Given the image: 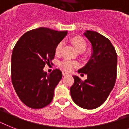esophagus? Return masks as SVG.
<instances>
[{
	"instance_id": "34e87169",
	"label": "esophagus",
	"mask_w": 129,
	"mask_h": 129,
	"mask_svg": "<svg viewBox=\"0 0 129 129\" xmlns=\"http://www.w3.org/2000/svg\"><path fill=\"white\" fill-rule=\"evenodd\" d=\"M62 74L63 76H66L67 75H69V74L68 73H67L66 72H65V71H62Z\"/></svg>"
}]
</instances>
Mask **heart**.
<instances>
[{
  "mask_svg": "<svg viewBox=\"0 0 129 129\" xmlns=\"http://www.w3.org/2000/svg\"><path fill=\"white\" fill-rule=\"evenodd\" d=\"M71 41H72V44L74 45V46L75 47V48L78 51H83L85 50L86 47V43L83 38H82L81 37H74L72 38ZM63 45V42H60L57 45L56 48H55V53L57 54H59L61 52ZM61 65L65 70L70 71L74 67L77 66L78 63H77V62H75L73 61L65 60L61 62Z\"/></svg>",
  "mask_w": 129,
  "mask_h": 129,
  "instance_id": "heart-1",
  "label": "heart"
}]
</instances>
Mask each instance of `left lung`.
Returning <instances> with one entry per match:
<instances>
[{"label": "left lung", "instance_id": "8db88e82", "mask_svg": "<svg viewBox=\"0 0 129 129\" xmlns=\"http://www.w3.org/2000/svg\"><path fill=\"white\" fill-rule=\"evenodd\" d=\"M84 35L92 45V54L78 73L87 74L82 81L74 76V84L70 94L76 104L84 109H94L101 106L114 88L116 78L117 55L111 42L96 31H86Z\"/></svg>", "mask_w": 129, "mask_h": 129}]
</instances>
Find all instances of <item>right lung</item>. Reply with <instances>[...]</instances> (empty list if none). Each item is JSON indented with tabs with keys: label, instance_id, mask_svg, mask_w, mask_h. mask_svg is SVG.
I'll use <instances>...</instances> for the list:
<instances>
[{
	"label": "right lung",
	"instance_id": "obj_1",
	"mask_svg": "<svg viewBox=\"0 0 129 129\" xmlns=\"http://www.w3.org/2000/svg\"><path fill=\"white\" fill-rule=\"evenodd\" d=\"M67 33L40 27L25 33L14 47L12 83L19 99L29 108H42L52 101L62 73L55 69L49 74L43 68L54 58L57 45Z\"/></svg>",
	"mask_w": 129,
	"mask_h": 129
}]
</instances>
